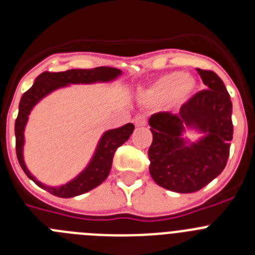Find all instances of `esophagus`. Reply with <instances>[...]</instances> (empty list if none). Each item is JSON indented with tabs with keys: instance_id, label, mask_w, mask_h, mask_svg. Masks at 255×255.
<instances>
[{
	"instance_id": "1",
	"label": "esophagus",
	"mask_w": 255,
	"mask_h": 255,
	"mask_svg": "<svg viewBox=\"0 0 255 255\" xmlns=\"http://www.w3.org/2000/svg\"><path fill=\"white\" fill-rule=\"evenodd\" d=\"M134 124L135 126H144L145 124H147V119H145V116H143V115H138V116L134 117Z\"/></svg>"
}]
</instances>
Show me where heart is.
<instances>
[{
    "label": "heart",
    "instance_id": "obj_1",
    "mask_svg": "<svg viewBox=\"0 0 255 255\" xmlns=\"http://www.w3.org/2000/svg\"><path fill=\"white\" fill-rule=\"evenodd\" d=\"M197 89L195 79L181 71H173L162 75L140 93V101L149 106H162L175 101L186 102Z\"/></svg>",
    "mask_w": 255,
    "mask_h": 255
}]
</instances>
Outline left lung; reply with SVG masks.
I'll use <instances>...</instances> for the list:
<instances>
[{"label":"left lung","instance_id":"left-lung-1","mask_svg":"<svg viewBox=\"0 0 255 255\" xmlns=\"http://www.w3.org/2000/svg\"><path fill=\"white\" fill-rule=\"evenodd\" d=\"M207 87L184 103L177 115L150 116L153 141L148 150L149 172L159 186L176 193H194L224 171L233 140V103L220 76L198 69ZM186 131L202 133L191 142Z\"/></svg>","mask_w":255,"mask_h":255}]
</instances>
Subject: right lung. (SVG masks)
<instances>
[{
	"label": "right lung",
	"instance_id": "obj_1",
	"mask_svg": "<svg viewBox=\"0 0 255 255\" xmlns=\"http://www.w3.org/2000/svg\"><path fill=\"white\" fill-rule=\"evenodd\" d=\"M121 74H123L121 70L114 69V67H96V69L91 70L74 69L61 71V73H43L35 79L33 87L22 94L19 103V114H17L16 121H15L16 155L22 171L39 188L44 189L56 197L73 198L76 195L84 194L87 191L101 185L107 179L108 173L111 171L115 152L130 138V135L134 131V125L129 123L121 128L107 130L103 132L100 141L97 144L91 161L82 172L78 173L73 180H70L62 185H46L37 180V177L28 170L25 161H24V144H25L24 132H25V126L29 120V115L33 111L35 105H38L44 97L51 94L52 92L61 89V88L74 84L110 83L116 80Z\"/></svg>",
	"mask_w": 255,
	"mask_h": 255
}]
</instances>
